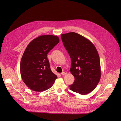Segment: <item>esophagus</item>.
Instances as JSON below:
<instances>
[{"label": "esophagus", "mask_w": 121, "mask_h": 121, "mask_svg": "<svg viewBox=\"0 0 121 121\" xmlns=\"http://www.w3.org/2000/svg\"><path fill=\"white\" fill-rule=\"evenodd\" d=\"M67 74V72H62V73H61V74L62 75H66Z\"/></svg>", "instance_id": "esophagus-1"}]
</instances>
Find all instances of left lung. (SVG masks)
I'll use <instances>...</instances> for the list:
<instances>
[{"label":"left lung","mask_w":121,"mask_h":121,"mask_svg":"<svg viewBox=\"0 0 121 121\" xmlns=\"http://www.w3.org/2000/svg\"><path fill=\"white\" fill-rule=\"evenodd\" d=\"M61 37L72 60L69 71L74 81L69 86L70 90L83 95L90 93L101 77L99 57L96 47L87 38L73 32Z\"/></svg>","instance_id":"left-lung-1"}]
</instances>
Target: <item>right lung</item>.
<instances>
[{
  "label": "right lung",
  "instance_id": "1",
  "mask_svg": "<svg viewBox=\"0 0 121 121\" xmlns=\"http://www.w3.org/2000/svg\"><path fill=\"white\" fill-rule=\"evenodd\" d=\"M59 42L58 36L42 35L32 41L24 50L20 72L24 83L31 90L44 91L54 84L57 77L51 71L47 55Z\"/></svg>",
  "mask_w": 121,
  "mask_h": 121
}]
</instances>
